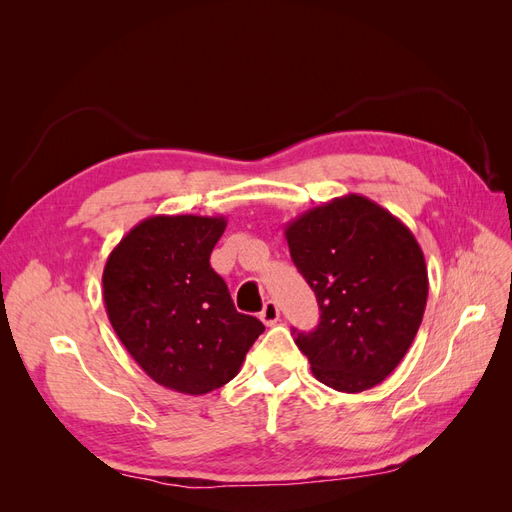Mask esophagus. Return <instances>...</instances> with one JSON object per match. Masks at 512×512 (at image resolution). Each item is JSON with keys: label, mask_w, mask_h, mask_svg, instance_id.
I'll return each instance as SVG.
<instances>
[{"label": "esophagus", "mask_w": 512, "mask_h": 512, "mask_svg": "<svg viewBox=\"0 0 512 512\" xmlns=\"http://www.w3.org/2000/svg\"><path fill=\"white\" fill-rule=\"evenodd\" d=\"M260 320L267 324V327H273V324L280 320V307H277L275 301H267L265 307H262L260 312Z\"/></svg>", "instance_id": "34e87169"}]
</instances>
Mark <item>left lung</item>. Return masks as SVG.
Listing matches in <instances>:
<instances>
[{
	"mask_svg": "<svg viewBox=\"0 0 512 512\" xmlns=\"http://www.w3.org/2000/svg\"><path fill=\"white\" fill-rule=\"evenodd\" d=\"M286 241L320 307L314 331L292 329L312 374L342 393L380 384L412 346L427 305L425 256L410 228L348 194L292 220Z\"/></svg>",
	"mask_w": 512,
	"mask_h": 512,
	"instance_id": "8db88e82",
	"label": "left lung"
}]
</instances>
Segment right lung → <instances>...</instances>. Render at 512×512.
Returning a JSON list of instances; mask_svg holds the SVG:
<instances>
[{"label": "right lung", "mask_w": 512, "mask_h": 512, "mask_svg": "<svg viewBox=\"0 0 512 512\" xmlns=\"http://www.w3.org/2000/svg\"><path fill=\"white\" fill-rule=\"evenodd\" d=\"M226 218L153 215L106 260L104 305L117 337L145 374L185 395H205L239 374L265 331L239 314L209 256Z\"/></svg>", "instance_id": "right-lung-1"}]
</instances>
